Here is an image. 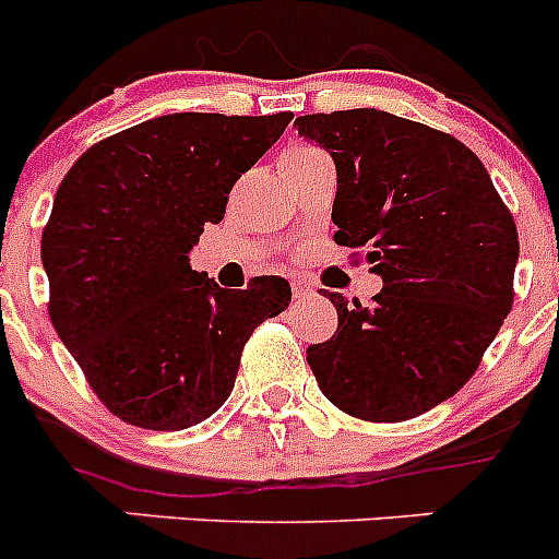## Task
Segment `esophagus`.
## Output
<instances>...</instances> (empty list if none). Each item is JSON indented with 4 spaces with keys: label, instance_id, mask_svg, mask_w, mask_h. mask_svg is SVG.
Returning a JSON list of instances; mask_svg holds the SVG:
<instances>
[{
    "label": "esophagus",
    "instance_id": "obj_1",
    "mask_svg": "<svg viewBox=\"0 0 559 559\" xmlns=\"http://www.w3.org/2000/svg\"><path fill=\"white\" fill-rule=\"evenodd\" d=\"M316 294V285L310 280H302V276H296L294 280V296L296 299H308V296Z\"/></svg>",
    "mask_w": 559,
    "mask_h": 559
}]
</instances>
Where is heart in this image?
Masks as SVG:
<instances>
[{"instance_id":"obj_1","label":"heart","mask_w":559,"mask_h":559,"mask_svg":"<svg viewBox=\"0 0 559 559\" xmlns=\"http://www.w3.org/2000/svg\"><path fill=\"white\" fill-rule=\"evenodd\" d=\"M310 156H322V151L313 145H294L288 153H285V162L290 159H310Z\"/></svg>"}]
</instances>
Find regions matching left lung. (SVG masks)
Segmentation results:
<instances>
[{
    "instance_id": "obj_1",
    "label": "left lung",
    "mask_w": 559,
    "mask_h": 559,
    "mask_svg": "<svg viewBox=\"0 0 559 559\" xmlns=\"http://www.w3.org/2000/svg\"><path fill=\"white\" fill-rule=\"evenodd\" d=\"M299 136L333 156V240L367 249L372 305L330 294L338 330L308 347L324 397L403 423L453 397L512 310L518 229L490 173L445 131L389 111L305 114Z\"/></svg>"
}]
</instances>
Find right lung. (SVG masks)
<instances>
[{"mask_svg":"<svg viewBox=\"0 0 559 559\" xmlns=\"http://www.w3.org/2000/svg\"><path fill=\"white\" fill-rule=\"evenodd\" d=\"M290 120L165 114L100 140L63 176L41 235L49 319L128 426L181 431L212 417L249 335L288 308V280L218 288L190 269V249Z\"/></svg>","mask_w":559,"mask_h":559,"instance_id":"add662e5","label":"right lung"}]
</instances>
